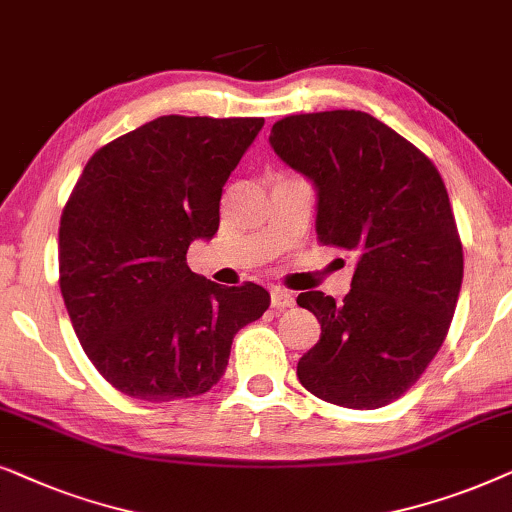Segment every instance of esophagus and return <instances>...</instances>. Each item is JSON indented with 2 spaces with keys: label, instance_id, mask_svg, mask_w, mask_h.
<instances>
[{
  "label": "esophagus",
  "instance_id": "1",
  "mask_svg": "<svg viewBox=\"0 0 512 512\" xmlns=\"http://www.w3.org/2000/svg\"><path fill=\"white\" fill-rule=\"evenodd\" d=\"M271 306H274L276 311L290 309V306H295V297H292L288 290L274 288V290H271Z\"/></svg>",
  "mask_w": 512,
  "mask_h": 512
}]
</instances>
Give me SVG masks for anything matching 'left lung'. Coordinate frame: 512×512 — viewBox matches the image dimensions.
<instances>
[{"mask_svg": "<svg viewBox=\"0 0 512 512\" xmlns=\"http://www.w3.org/2000/svg\"><path fill=\"white\" fill-rule=\"evenodd\" d=\"M269 142L318 189V243L356 255L344 302L297 297L320 323L297 377L332 405L393 403L440 351L459 299L463 245L445 182L421 149L356 109L292 114Z\"/></svg>", "mask_w": 512, "mask_h": 512, "instance_id": "1", "label": "left lung"}]
</instances>
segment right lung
Masks as SVG:
<instances>
[{"label": "right lung", "mask_w": 512, "mask_h": 512, "mask_svg": "<svg viewBox=\"0 0 512 512\" xmlns=\"http://www.w3.org/2000/svg\"><path fill=\"white\" fill-rule=\"evenodd\" d=\"M262 117L168 114L88 159L58 231L60 292L86 356L147 403L194 398L227 370L231 342L269 309L262 285L224 288L187 267L220 227L222 187Z\"/></svg>", "instance_id": "1"}]
</instances>
